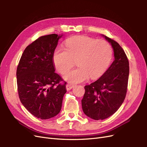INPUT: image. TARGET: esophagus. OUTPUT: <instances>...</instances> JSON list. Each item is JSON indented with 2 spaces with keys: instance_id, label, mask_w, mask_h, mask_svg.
<instances>
[{
  "instance_id": "esophagus-1",
  "label": "esophagus",
  "mask_w": 147,
  "mask_h": 147,
  "mask_svg": "<svg viewBox=\"0 0 147 147\" xmlns=\"http://www.w3.org/2000/svg\"><path fill=\"white\" fill-rule=\"evenodd\" d=\"M74 84H70V83L67 84H66V89H67V91L70 90L71 89L74 88Z\"/></svg>"
}]
</instances>
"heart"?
Instances as JSON below:
<instances>
[{
  "label": "heart",
  "instance_id": "obj_1",
  "mask_svg": "<svg viewBox=\"0 0 147 147\" xmlns=\"http://www.w3.org/2000/svg\"><path fill=\"white\" fill-rule=\"evenodd\" d=\"M65 49L57 48L53 59L56 69L64 74L72 67L76 61L78 68L66 73L64 78L77 83L100 77L107 69L112 57V47L105 40L78 35L67 40Z\"/></svg>",
  "mask_w": 147,
  "mask_h": 147
}]
</instances>
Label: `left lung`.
<instances>
[{"mask_svg": "<svg viewBox=\"0 0 147 147\" xmlns=\"http://www.w3.org/2000/svg\"><path fill=\"white\" fill-rule=\"evenodd\" d=\"M110 43L115 59L105 73L90 85L84 86L82 109L93 119H104L120 107L126 95L129 74V61L123 49L113 40L102 35Z\"/></svg>", "mask_w": 147, "mask_h": 147, "instance_id": "8db88e82", "label": "left lung"}]
</instances>
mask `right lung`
<instances>
[{
    "mask_svg": "<svg viewBox=\"0 0 147 147\" xmlns=\"http://www.w3.org/2000/svg\"><path fill=\"white\" fill-rule=\"evenodd\" d=\"M63 35H44L26 48L16 70L18 91L22 104L42 119L55 117L61 110L66 82L55 73L53 53Z\"/></svg>",
    "mask_w": 147,
    "mask_h": 147,
    "instance_id": "right-lung-1",
    "label": "right lung"
}]
</instances>
